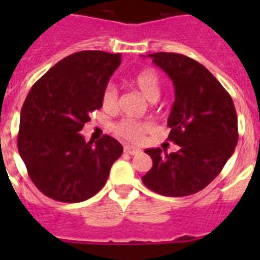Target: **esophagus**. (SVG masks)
Returning a JSON list of instances; mask_svg holds the SVG:
<instances>
[{
    "mask_svg": "<svg viewBox=\"0 0 260 260\" xmlns=\"http://www.w3.org/2000/svg\"><path fill=\"white\" fill-rule=\"evenodd\" d=\"M123 151H125L126 153H128V155H138V153L141 152L139 148H137V147H132V146H125L123 147Z\"/></svg>",
    "mask_w": 260,
    "mask_h": 260,
    "instance_id": "34e87169",
    "label": "esophagus"
}]
</instances>
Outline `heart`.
<instances>
[{"label":"heart","instance_id":"heart-1","mask_svg":"<svg viewBox=\"0 0 260 260\" xmlns=\"http://www.w3.org/2000/svg\"><path fill=\"white\" fill-rule=\"evenodd\" d=\"M134 84L139 92L151 103L157 102L161 95V79L152 69H144L134 77ZM102 105L105 112H116L118 109V89L114 84H108L103 91ZM113 133L117 137L128 142H139L144 134L152 130V123L148 121H137L122 118L113 125Z\"/></svg>","mask_w":260,"mask_h":260}]
</instances>
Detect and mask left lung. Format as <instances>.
I'll return each mask as SVG.
<instances>
[{
    "mask_svg": "<svg viewBox=\"0 0 260 260\" xmlns=\"http://www.w3.org/2000/svg\"><path fill=\"white\" fill-rule=\"evenodd\" d=\"M173 82L176 98L168 118V141L180 151L161 148L144 152L152 168L142 177L144 185L165 197L201 191L219 176L238 142L237 113L231 95L207 69L178 53L148 54Z\"/></svg>",
    "mask_w": 260,
    "mask_h": 260,
    "instance_id": "1",
    "label": "left lung"
}]
</instances>
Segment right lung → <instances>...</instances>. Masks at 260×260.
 Wrapping results in <instances>:
<instances>
[{"label":"right lung","mask_w":260,"mask_h":260,"mask_svg":"<svg viewBox=\"0 0 260 260\" xmlns=\"http://www.w3.org/2000/svg\"><path fill=\"white\" fill-rule=\"evenodd\" d=\"M121 54L82 50L65 57L29 89L20 110L18 151L35 186L65 203L89 199L103 189L122 146L109 135L93 143L79 132L100 109Z\"/></svg>","instance_id":"obj_1"}]
</instances>
